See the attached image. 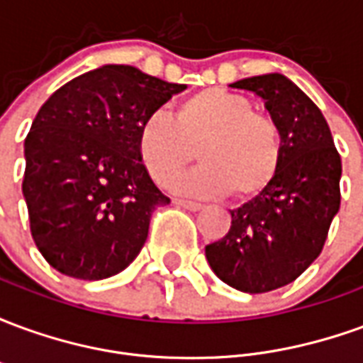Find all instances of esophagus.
<instances>
[{"mask_svg": "<svg viewBox=\"0 0 363 363\" xmlns=\"http://www.w3.org/2000/svg\"><path fill=\"white\" fill-rule=\"evenodd\" d=\"M174 206H181V208H186L190 212H198V210H202L204 206L198 204V202H192V200H182V198H174L173 200Z\"/></svg>", "mask_w": 363, "mask_h": 363, "instance_id": "obj_1", "label": "esophagus"}]
</instances>
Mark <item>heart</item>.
<instances>
[{"label":"heart","instance_id":"1","mask_svg":"<svg viewBox=\"0 0 363 363\" xmlns=\"http://www.w3.org/2000/svg\"><path fill=\"white\" fill-rule=\"evenodd\" d=\"M196 171L174 189L194 196H223L249 202L272 186L284 165L286 142L278 120L252 111L249 96L210 87L184 96L174 118L163 111L147 114L138 128V155L159 186L173 181L194 161Z\"/></svg>","mask_w":363,"mask_h":363}]
</instances>
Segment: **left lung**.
Segmentation results:
<instances>
[{
	"mask_svg": "<svg viewBox=\"0 0 363 363\" xmlns=\"http://www.w3.org/2000/svg\"><path fill=\"white\" fill-rule=\"evenodd\" d=\"M233 87L264 101L286 157L264 194L231 210L228 235L206 247V259L231 288L264 294L291 284L323 251L340 208L342 161L319 106L288 77L257 75Z\"/></svg>",
	"mask_w": 363,
	"mask_h": 363,
	"instance_id": "1",
	"label": "left lung"
}]
</instances>
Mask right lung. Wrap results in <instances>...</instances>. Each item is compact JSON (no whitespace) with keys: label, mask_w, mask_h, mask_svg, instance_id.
I'll return each instance as SVG.
<instances>
[{"label":"right lung","mask_w":363,"mask_h":363,"mask_svg":"<svg viewBox=\"0 0 363 363\" xmlns=\"http://www.w3.org/2000/svg\"><path fill=\"white\" fill-rule=\"evenodd\" d=\"M186 89L132 66H103L60 87L25 140L30 235L52 268L79 280L122 272L151 213L171 200L138 155L142 120Z\"/></svg>","instance_id":"add662e5"}]
</instances>
